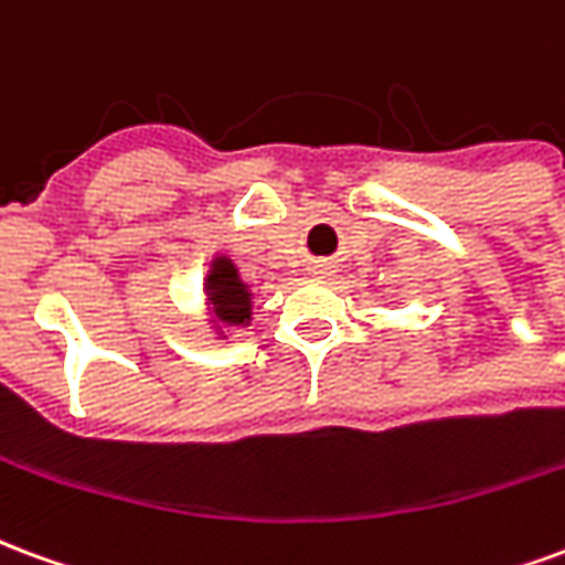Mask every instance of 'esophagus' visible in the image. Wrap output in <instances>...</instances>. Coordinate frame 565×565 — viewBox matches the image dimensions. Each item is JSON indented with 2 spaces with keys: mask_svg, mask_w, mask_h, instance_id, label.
I'll return each instance as SVG.
<instances>
[{
  "mask_svg": "<svg viewBox=\"0 0 565 565\" xmlns=\"http://www.w3.org/2000/svg\"><path fill=\"white\" fill-rule=\"evenodd\" d=\"M312 274H316V277H324V274H328V265H312Z\"/></svg>",
  "mask_w": 565,
  "mask_h": 565,
  "instance_id": "obj_1",
  "label": "esophagus"
}]
</instances>
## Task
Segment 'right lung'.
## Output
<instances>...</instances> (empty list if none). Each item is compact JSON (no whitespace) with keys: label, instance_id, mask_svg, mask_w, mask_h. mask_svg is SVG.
Here are the masks:
<instances>
[{"label":"right lung","instance_id":"1","mask_svg":"<svg viewBox=\"0 0 565 565\" xmlns=\"http://www.w3.org/2000/svg\"><path fill=\"white\" fill-rule=\"evenodd\" d=\"M204 291H207V310L216 331L222 333V328L249 324V319H253V295H249V286L243 282L228 255H216L210 262Z\"/></svg>","mask_w":565,"mask_h":565}]
</instances>
